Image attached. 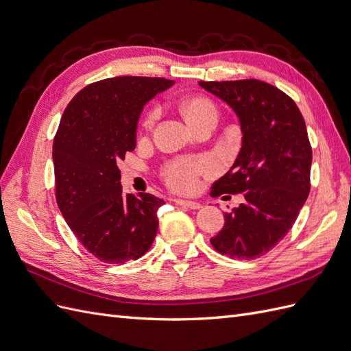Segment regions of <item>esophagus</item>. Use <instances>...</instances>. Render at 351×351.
<instances>
[{
	"label": "esophagus",
	"mask_w": 351,
	"mask_h": 351,
	"mask_svg": "<svg viewBox=\"0 0 351 351\" xmlns=\"http://www.w3.org/2000/svg\"><path fill=\"white\" fill-rule=\"evenodd\" d=\"M176 204L177 205H182V206H186V208H190V209H200L202 208V205L199 204V202H193V200L176 199Z\"/></svg>",
	"instance_id": "obj_1"
}]
</instances>
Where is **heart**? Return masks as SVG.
Masks as SVG:
<instances>
[{"label":"heart","mask_w":351,"mask_h":351,"mask_svg":"<svg viewBox=\"0 0 351 351\" xmlns=\"http://www.w3.org/2000/svg\"><path fill=\"white\" fill-rule=\"evenodd\" d=\"M183 114L190 125L197 124L206 119H217V107L206 97H190L183 104ZM156 110H151L146 114L143 120V129L151 130L156 120ZM214 169V164L209 159H190V158H178L168 162L164 169L162 176L165 182L177 192H192L196 189L199 177Z\"/></svg>","instance_id":"obj_1"}]
</instances>
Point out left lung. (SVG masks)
Returning <instances> with one entry per match:
<instances>
[{"mask_svg": "<svg viewBox=\"0 0 351 351\" xmlns=\"http://www.w3.org/2000/svg\"><path fill=\"white\" fill-rule=\"evenodd\" d=\"M239 117L241 149L212 196L243 193L244 204L226 212L210 244L232 259H256L274 249L295 222L311 192L312 146L295 102L256 79L199 82Z\"/></svg>", "mask_w": 351, "mask_h": 351, "instance_id": "8db88e82", "label": "left lung"}]
</instances>
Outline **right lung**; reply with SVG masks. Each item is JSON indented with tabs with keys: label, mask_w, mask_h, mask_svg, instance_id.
<instances>
[{
	"label": "right lung",
	"mask_w": 351,
	"mask_h": 351,
	"mask_svg": "<svg viewBox=\"0 0 351 351\" xmlns=\"http://www.w3.org/2000/svg\"><path fill=\"white\" fill-rule=\"evenodd\" d=\"M173 84L164 77L104 79L77 92L61 117L52 145L57 204L74 236L101 262L136 261L152 246L164 200L124 195L117 164L134 151L145 104Z\"/></svg>",
	"instance_id": "right-lung-1"
}]
</instances>
